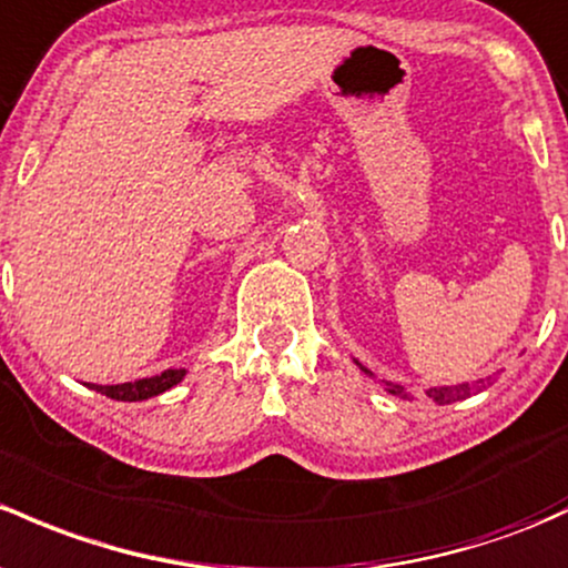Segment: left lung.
Listing matches in <instances>:
<instances>
[{"instance_id": "left-lung-1", "label": "left lung", "mask_w": 568, "mask_h": 568, "mask_svg": "<svg viewBox=\"0 0 568 568\" xmlns=\"http://www.w3.org/2000/svg\"><path fill=\"white\" fill-rule=\"evenodd\" d=\"M356 362V367L362 369L364 375H367V378H375V373L373 369H367L364 367V364L359 362V359H354ZM381 384H384V389L389 392V394H394V397H399V399H414V394L410 392H405V386H399V384H392V381H381ZM485 384H489V378L485 381H476V384H455V386H429V389L425 392L429 399H433L435 405H452V403H459V399H468L470 394H476V392H481L485 389Z\"/></svg>"}]
</instances>
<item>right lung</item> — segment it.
<instances>
[{
    "label": "right lung",
    "instance_id": "obj_1",
    "mask_svg": "<svg viewBox=\"0 0 568 568\" xmlns=\"http://www.w3.org/2000/svg\"><path fill=\"white\" fill-rule=\"evenodd\" d=\"M187 375L184 367H171L163 369L160 375H152V378H139V381H128V384H111V386H100V384H87L89 389L105 394V397L119 399V403H141V399L158 397V394L174 389L179 381Z\"/></svg>",
    "mask_w": 568,
    "mask_h": 568
}]
</instances>
